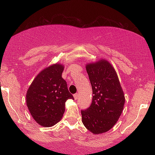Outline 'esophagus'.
<instances>
[{"instance_id": "obj_1", "label": "esophagus", "mask_w": 155, "mask_h": 155, "mask_svg": "<svg viewBox=\"0 0 155 155\" xmlns=\"http://www.w3.org/2000/svg\"><path fill=\"white\" fill-rule=\"evenodd\" d=\"M74 98L75 100H77L78 98V94H74Z\"/></svg>"}]
</instances>
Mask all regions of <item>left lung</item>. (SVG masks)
<instances>
[{
    "label": "left lung",
    "instance_id": "left-lung-1",
    "mask_svg": "<svg viewBox=\"0 0 155 155\" xmlns=\"http://www.w3.org/2000/svg\"><path fill=\"white\" fill-rule=\"evenodd\" d=\"M92 88L90 107L81 111L82 122L93 134L109 130L118 120L125 97L117 72L106 59H101L85 65Z\"/></svg>",
    "mask_w": 155,
    "mask_h": 155
}]
</instances>
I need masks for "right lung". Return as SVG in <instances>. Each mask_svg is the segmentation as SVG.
Instances as JSON below:
<instances>
[{"label":"right lung","mask_w":155,"mask_h":155,"mask_svg":"<svg viewBox=\"0 0 155 155\" xmlns=\"http://www.w3.org/2000/svg\"><path fill=\"white\" fill-rule=\"evenodd\" d=\"M64 66L52 64L41 70L26 94L27 105L33 118L44 127H51L61 120L67 100L74 97L62 78Z\"/></svg>","instance_id":"obj_1"}]
</instances>
